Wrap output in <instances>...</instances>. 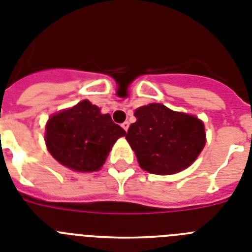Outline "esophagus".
<instances>
[{
  "label": "esophagus",
  "mask_w": 252,
  "mask_h": 252,
  "mask_svg": "<svg viewBox=\"0 0 252 252\" xmlns=\"http://www.w3.org/2000/svg\"><path fill=\"white\" fill-rule=\"evenodd\" d=\"M122 126H123V129H124V130H126H126H128V128H129V123H128V122H124V123H123V124H122Z\"/></svg>",
  "instance_id": "obj_1"
}]
</instances>
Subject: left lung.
Listing matches in <instances>:
<instances>
[{
  "label": "left lung",
  "mask_w": 252,
  "mask_h": 252,
  "mask_svg": "<svg viewBox=\"0 0 252 252\" xmlns=\"http://www.w3.org/2000/svg\"><path fill=\"white\" fill-rule=\"evenodd\" d=\"M137 122L126 133L139 166L152 174L178 173L196 160L205 146L204 123L161 103L134 111Z\"/></svg>",
  "instance_id": "left-lung-1"
}]
</instances>
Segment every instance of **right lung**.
<instances>
[{
  "label": "right lung",
  "instance_id": "right-lung-1",
  "mask_svg": "<svg viewBox=\"0 0 252 252\" xmlns=\"http://www.w3.org/2000/svg\"><path fill=\"white\" fill-rule=\"evenodd\" d=\"M122 136H126V130L88 100L52 115L46 126V145L51 155L77 172L98 170Z\"/></svg>",
  "mask_w": 252,
  "mask_h": 252
}]
</instances>
